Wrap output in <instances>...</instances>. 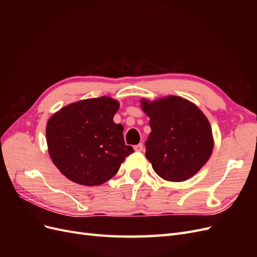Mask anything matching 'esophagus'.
<instances>
[{"mask_svg":"<svg viewBox=\"0 0 257 257\" xmlns=\"http://www.w3.org/2000/svg\"><path fill=\"white\" fill-rule=\"evenodd\" d=\"M143 149H144V146H143V144H138V145L134 146V150H135V151L141 152V151H143Z\"/></svg>","mask_w":257,"mask_h":257,"instance_id":"34e87169","label":"esophagus"}]
</instances>
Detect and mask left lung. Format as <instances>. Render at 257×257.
<instances>
[{
	"instance_id": "1",
	"label": "left lung",
	"mask_w": 257,
	"mask_h": 257,
	"mask_svg": "<svg viewBox=\"0 0 257 257\" xmlns=\"http://www.w3.org/2000/svg\"><path fill=\"white\" fill-rule=\"evenodd\" d=\"M142 108L150 118L146 158L153 170L167 181L188 180L212 153V131L206 115L188 99L173 95L153 102L142 99Z\"/></svg>"
}]
</instances>
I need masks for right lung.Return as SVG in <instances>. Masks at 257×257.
I'll return each mask as SVG.
<instances>
[{
	"label": "right lung",
	"mask_w": 257,
	"mask_h": 257,
	"mask_svg": "<svg viewBox=\"0 0 257 257\" xmlns=\"http://www.w3.org/2000/svg\"><path fill=\"white\" fill-rule=\"evenodd\" d=\"M119 102L111 97L82 99L54 113L46 127L49 155L60 172L82 185H100L134 152L113 122Z\"/></svg>",
	"instance_id": "1"
}]
</instances>
